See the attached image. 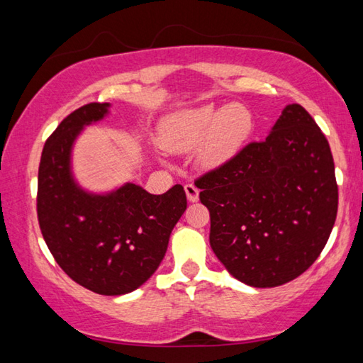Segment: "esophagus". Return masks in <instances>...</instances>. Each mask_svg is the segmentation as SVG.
<instances>
[{
	"label": "esophagus",
	"mask_w": 363,
	"mask_h": 363,
	"mask_svg": "<svg viewBox=\"0 0 363 363\" xmlns=\"http://www.w3.org/2000/svg\"><path fill=\"white\" fill-rule=\"evenodd\" d=\"M184 190H186L187 200L190 201V203H195V201H199L200 190L196 189V187L194 186V184H186V187H184Z\"/></svg>",
	"instance_id": "esophagus-1"
}]
</instances>
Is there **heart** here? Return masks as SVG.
I'll list each match as a JSON object with an SVG mask.
<instances>
[{
	"label": "heart",
	"instance_id": "b5f03b06",
	"mask_svg": "<svg viewBox=\"0 0 363 363\" xmlns=\"http://www.w3.org/2000/svg\"><path fill=\"white\" fill-rule=\"evenodd\" d=\"M253 121L247 107L214 104L177 110L162 126V143L171 152H189L201 144L200 158L206 167H219L237 155L248 139Z\"/></svg>",
	"mask_w": 363,
	"mask_h": 363
}]
</instances>
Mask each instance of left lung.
<instances>
[{"label": "left lung", "instance_id": "8db88e82", "mask_svg": "<svg viewBox=\"0 0 363 363\" xmlns=\"http://www.w3.org/2000/svg\"><path fill=\"white\" fill-rule=\"evenodd\" d=\"M210 210V245L232 277L272 288L299 277L335 225L337 186L327 138L290 104L262 143L196 181Z\"/></svg>", "mask_w": 363, "mask_h": 363}]
</instances>
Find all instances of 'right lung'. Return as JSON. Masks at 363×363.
Returning a JSON list of instances; mask_svg holds the SVG:
<instances>
[{"instance_id":"right-lung-1","label":"right lung","mask_w":363,"mask_h":363,"mask_svg":"<svg viewBox=\"0 0 363 363\" xmlns=\"http://www.w3.org/2000/svg\"><path fill=\"white\" fill-rule=\"evenodd\" d=\"M110 107H79L51 134L41 153L36 206L43 237L64 272L97 294L120 296L138 290L158 269L187 199L179 184L153 195L134 182L106 192L78 182L77 140L86 126L106 120Z\"/></svg>"}]
</instances>
